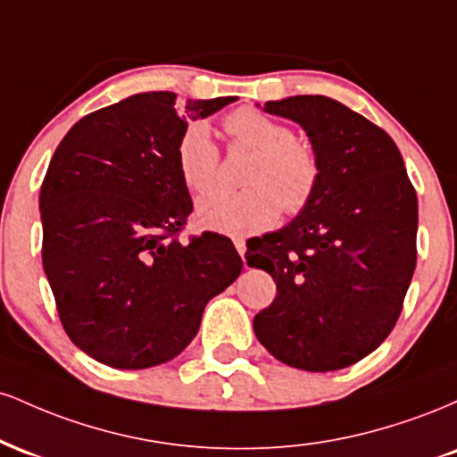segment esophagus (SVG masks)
I'll use <instances>...</instances> for the list:
<instances>
[{"mask_svg":"<svg viewBox=\"0 0 457 457\" xmlns=\"http://www.w3.org/2000/svg\"><path fill=\"white\" fill-rule=\"evenodd\" d=\"M234 246H236V251H238L240 253V258L245 260V253H246V245H245V240H234Z\"/></svg>","mask_w":457,"mask_h":457,"instance_id":"esophagus-1","label":"esophagus"}]
</instances>
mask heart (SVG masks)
<instances>
[{"instance_id": "heart-1", "label": "heart", "mask_w": 457, "mask_h": 457, "mask_svg": "<svg viewBox=\"0 0 457 457\" xmlns=\"http://www.w3.org/2000/svg\"><path fill=\"white\" fill-rule=\"evenodd\" d=\"M236 145L253 152L245 171L243 191L212 188L195 204L199 225L228 236L258 234L279 219V212L296 214L316 193L320 165L316 152L295 139L287 124L258 109L243 107L225 120ZM176 162L182 180L193 191H206L219 174V148L212 130L197 120L182 130L176 145Z\"/></svg>"}]
</instances>
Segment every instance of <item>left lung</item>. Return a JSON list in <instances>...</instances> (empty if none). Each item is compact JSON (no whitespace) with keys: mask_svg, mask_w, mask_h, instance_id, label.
Instances as JSON below:
<instances>
[{"mask_svg":"<svg viewBox=\"0 0 457 457\" xmlns=\"http://www.w3.org/2000/svg\"><path fill=\"white\" fill-rule=\"evenodd\" d=\"M264 112L301 124L320 180L298 217L246 249V264L277 283L253 318L255 337L296 370H342L400 318L417 264V193L395 141L345 104L290 96Z\"/></svg>","mask_w":457,"mask_h":457,"instance_id":"1","label":"left lung"}]
</instances>
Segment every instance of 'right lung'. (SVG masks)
I'll return each instance as SVG.
<instances>
[{
  "label": "right lung",
  "instance_id": "right-lung-1",
  "mask_svg": "<svg viewBox=\"0 0 457 457\" xmlns=\"http://www.w3.org/2000/svg\"><path fill=\"white\" fill-rule=\"evenodd\" d=\"M236 96L144 92L66 133L40 188L43 266L77 348L118 370L167 363L197 335L206 303L243 270L225 236H174L193 211L176 145L188 120Z\"/></svg>",
  "mask_w": 457,
  "mask_h": 457
}]
</instances>
